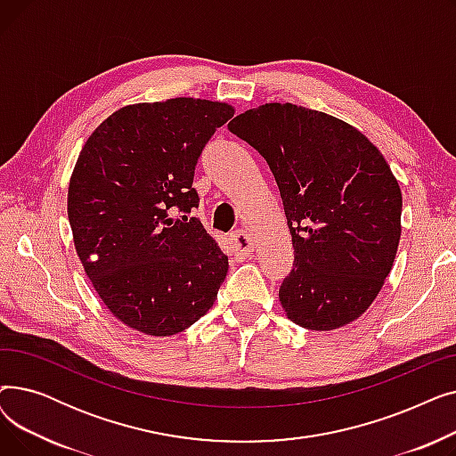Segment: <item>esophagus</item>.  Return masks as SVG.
I'll return each instance as SVG.
<instances>
[{"mask_svg": "<svg viewBox=\"0 0 456 456\" xmlns=\"http://www.w3.org/2000/svg\"><path fill=\"white\" fill-rule=\"evenodd\" d=\"M231 242L236 256H246L255 249V240L248 231H234L231 234Z\"/></svg>", "mask_w": 456, "mask_h": 456, "instance_id": "1", "label": "esophagus"}]
</instances>
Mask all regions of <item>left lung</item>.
Returning <instances> with one entry per match:
<instances>
[{"mask_svg":"<svg viewBox=\"0 0 456 456\" xmlns=\"http://www.w3.org/2000/svg\"><path fill=\"white\" fill-rule=\"evenodd\" d=\"M266 159L294 244L279 299L310 330L338 329L373 303L394 266L403 198L388 162L353 126L266 103L227 126Z\"/></svg>","mask_w":456,"mask_h":456,"instance_id":"8db88e82","label":"left lung"}]
</instances>
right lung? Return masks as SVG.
Here are the masks:
<instances>
[{
  "label": "right lung",
  "instance_id": "obj_1",
  "mask_svg": "<svg viewBox=\"0 0 456 456\" xmlns=\"http://www.w3.org/2000/svg\"><path fill=\"white\" fill-rule=\"evenodd\" d=\"M232 114L191 98L129 105L79 153L68 188L77 255L110 313L140 332L188 329L227 275V255L190 210L200 207L191 183L201 151Z\"/></svg>",
  "mask_w": 456,
  "mask_h": 456
}]
</instances>
